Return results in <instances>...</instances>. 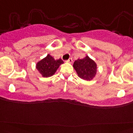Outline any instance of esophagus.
<instances>
[{"mask_svg": "<svg viewBox=\"0 0 133 133\" xmlns=\"http://www.w3.org/2000/svg\"><path fill=\"white\" fill-rule=\"evenodd\" d=\"M66 62H68V63H72V62H73V59H72L71 58H69L68 59V60H66Z\"/></svg>", "mask_w": 133, "mask_h": 133, "instance_id": "34e87169", "label": "esophagus"}]
</instances>
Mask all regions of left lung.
<instances>
[{
	"mask_svg": "<svg viewBox=\"0 0 133 133\" xmlns=\"http://www.w3.org/2000/svg\"><path fill=\"white\" fill-rule=\"evenodd\" d=\"M73 68L78 77L86 81L93 80L97 73V64L88 55L82 59L75 60Z\"/></svg>",
	"mask_w": 133,
	"mask_h": 133,
	"instance_id": "8db88e82",
	"label": "left lung"
}]
</instances>
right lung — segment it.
<instances>
[{
  "label": "right lung",
  "instance_id": "1",
  "mask_svg": "<svg viewBox=\"0 0 133 133\" xmlns=\"http://www.w3.org/2000/svg\"><path fill=\"white\" fill-rule=\"evenodd\" d=\"M62 64H64V62L61 58L55 60L52 56L48 54L37 63L36 69L42 76L48 78L55 75L60 65Z\"/></svg>",
  "mask_w": 133,
  "mask_h": 133
}]
</instances>
